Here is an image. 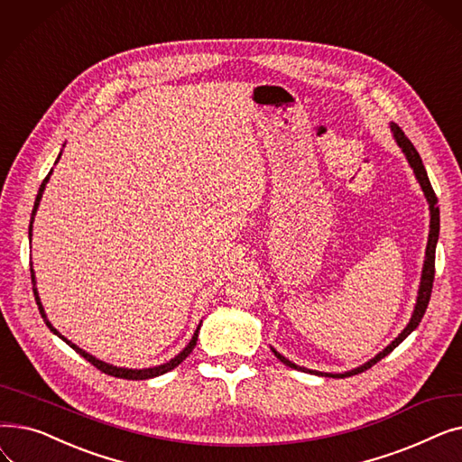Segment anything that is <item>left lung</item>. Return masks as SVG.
Listing matches in <instances>:
<instances>
[{
    "instance_id": "8db88e82",
    "label": "left lung",
    "mask_w": 462,
    "mask_h": 462,
    "mask_svg": "<svg viewBox=\"0 0 462 462\" xmlns=\"http://www.w3.org/2000/svg\"><path fill=\"white\" fill-rule=\"evenodd\" d=\"M392 131H393V136H395V140H397V143H399V148L404 152V155H406L410 166L414 168V174H416V178H418V181H420V185H421V189H423V192H425L429 208H430V232H429V244H427L425 263H423V273H421V284H420V292H418V303H416L414 314H411V319H410L408 326L402 329V333L395 338V341H393L390 346H387L385 350H382L376 357H373L371 361H367L365 365H361V367H357V369H354V371H348V373H345V374H329V373H314V374L333 376V378H346V376L359 374V373H363V371L371 369V367L374 365V363H378L382 357H385L387 354L393 352V350L404 341V338L420 326V322H421V319H423V314H425V310H427L429 300H430L432 282H434V253H436V241H439V232H440V209H439V206H436V204H439V199H436V194H434V190H432V185H430L429 176H427V172H425V166H423V162H421V157H420L418 150L414 148V143H411V142L408 140V136L402 133V129H401L397 124H392ZM272 350H273V348H272ZM273 354L277 356V359H281V361L284 363V365L292 367V369H298V371H307V369H303V367H298L296 363L288 361V359H286L284 356H281L277 350H273ZM310 373H312V371H310Z\"/></svg>"
}]
</instances>
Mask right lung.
Instances as JSON below:
<instances>
[{
    "label": "right lung",
    "instance_id": "obj_1",
    "mask_svg": "<svg viewBox=\"0 0 462 462\" xmlns=\"http://www.w3.org/2000/svg\"><path fill=\"white\" fill-rule=\"evenodd\" d=\"M48 178H51V172H48V176L42 180V183H41V187H39V192H37V199H35V206H33V211H32V223H33V217H35V211H37V208H39V202H41V197H42V190H44V185H46V181H48ZM30 237H32V225H30ZM32 272V282L35 284V275H33V270H30ZM33 294H35V301H37V307H39V312H41V317H42V320H44V324L51 328V331H54L58 337H61L63 341L75 350V352H79L84 359H88L93 367H97L99 371H103L105 374H110V376H116V378H125V380H145V378H153V376H159V374H164V373H168V371H172L174 367H178L180 363L192 352V348L197 346V341H199V329H200V326L197 328V331H194V335H192V338H190V343L183 348V352H180L174 359H170L168 363H164V365H159V367H152V369H121V367H112V365H108V363H105V361H99L97 357H93V356H89L88 352H84L82 348H79L77 345H72L70 341H67V338L51 324L48 322V319H46V314H44V309H42V305H41V300H39V294H37V288H33Z\"/></svg>",
    "mask_w": 462,
    "mask_h": 462
}]
</instances>
